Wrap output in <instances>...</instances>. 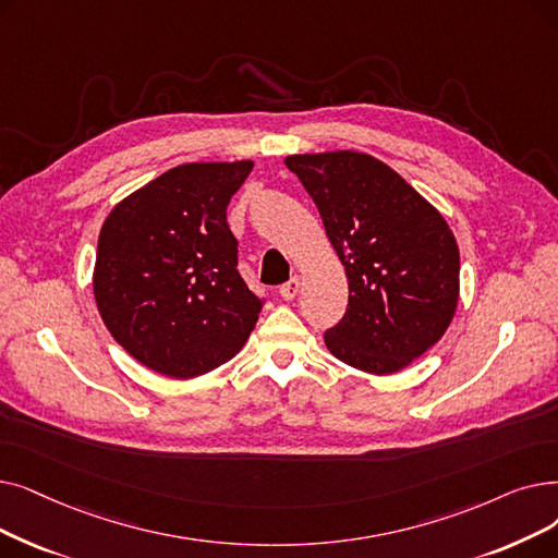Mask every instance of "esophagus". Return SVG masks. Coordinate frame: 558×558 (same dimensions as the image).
<instances>
[{"mask_svg":"<svg viewBox=\"0 0 558 558\" xmlns=\"http://www.w3.org/2000/svg\"><path fill=\"white\" fill-rule=\"evenodd\" d=\"M299 289H301V278L294 276L292 280L284 282V284L280 287V296H282L284 301H294L296 294H299Z\"/></svg>","mask_w":558,"mask_h":558,"instance_id":"obj_1","label":"esophagus"}]
</instances>
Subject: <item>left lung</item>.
I'll return each mask as SVG.
<instances>
[{"label": "left lung", "mask_w": 558, "mask_h": 558, "mask_svg": "<svg viewBox=\"0 0 558 558\" xmlns=\"http://www.w3.org/2000/svg\"><path fill=\"white\" fill-rule=\"evenodd\" d=\"M287 168L317 205L344 264L349 307L324 339L367 374H397L449 328L460 255L445 216L380 159L335 150L292 155Z\"/></svg>", "instance_id": "left-lung-1"}]
</instances>
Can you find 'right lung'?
Wrapping results in <instances>:
<instances>
[{
	"mask_svg": "<svg viewBox=\"0 0 558 558\" xmlns=\"http://www.w3.org/2000/svg\"><path fill=\"white\" fill-rule=\"evenodd\" d=\"M253 161L182 163L130 193L98 239L93 294L116 342L148 369L196 378L234 357L262 312L236 271L228 203Z\"/></svg>",
	"mask_w": 558,
	"mask_h": 558,
	"instance_id": "right-lung-1",
	"label": "right lung"
}]
</instances>
